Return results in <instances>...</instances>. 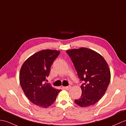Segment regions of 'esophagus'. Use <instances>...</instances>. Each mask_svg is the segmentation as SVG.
<instances>
[{
    "label": "esophagus",
    "instance_id": "34e87169",
    "mask_svg": "<svg viewBox=\"0 0 126 126\" xmlns=\"http://www.w3.org/2000/svg\"><path fill=\"white\" fill-rule=\"evenodd\" d=\"M63 88L64 89H65V90H70V88H71V86H64Z\"/></svg>",
    "mask_w": 126,
    "mask_h": 126
}]
</instances>
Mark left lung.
Segmentation results:
<instances>
[{"label": "left lung", "instance_id": "obj_1", "mask_svg": "<svg viewBox=\"0 0 126 126\" xmlns=\"http://www.w3.org/2000/svg\"><path fill=\"white\" fill-rule=\"evenodd\" d=\"M78 76L83 81L82 94L75 100L80 107L95 104L103 97L109 86L110 72L106 61L98 52L87 48L68 50Z\"/></svg>", "mask_w": 126, "mask_h": 126}]
</instances>
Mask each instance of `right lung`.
I'll return each mask as SVG.
<instances>
[{"label": "right lung", "instance_id": "1", "mask_svg": "<svg viewBox=\"0 0 126 126\" xmlns=\"http://www.w3.org/2000/svg\"><path fill=\"white\" fill-rule=\"evenodd\" d=\"M60 53L55 50H42L27 58L20 69L19 80L23 91L32 103L40 107L51 106L61 91L45 82Z\"/></svg>", "mask_w": 126, "mask_h": 126}]
</instances>
